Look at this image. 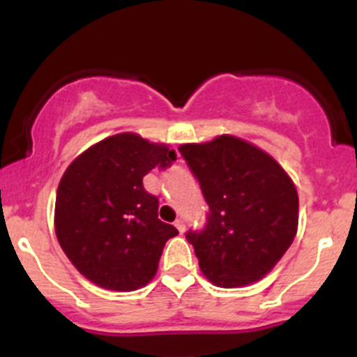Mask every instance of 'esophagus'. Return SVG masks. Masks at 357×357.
<instances>
[{"mask_svg": "<svg viewBox=\"0 0 357 357\" xmlns=\"http://www.w3.org/2000/svg\"><path fill=\"white\" fill-rule=\"evenodd\" d=\"M174 227L178 228L179 234H183V231H185V221H183V220H176L174 221Z\"/></svg>", "mask_w": 357, "mask_h": 357, "instance_id": "esophagus-1", "label": "esophagus"}]
</instances>
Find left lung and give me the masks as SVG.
<instances>
[{
  "instance_id": "obj_1",
  "label": "left lung",
  "mask_w": 357,
  "mask_h": 357,
  "mask_svg": "<svg viewBox=\"0 0 357 357\" xmlns=\"http://www.w3.org/2000/svg\"><path fill=\"white\" fill-rule=\"evenodd\" d=\"M179 151L199 179L209 218L186 234L202 274L220 288L265 278L298 230V193L288 172L255 144L223 134Z\"/></svg>"
}]
</instances>
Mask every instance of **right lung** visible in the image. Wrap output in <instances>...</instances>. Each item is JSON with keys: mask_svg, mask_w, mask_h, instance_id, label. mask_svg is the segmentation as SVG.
I'll list each match as a JSON object with an SVG mask.
<instances>
[{"mask_svg": "<svg viewBox=\"0 0 357 357\" xmlns=\"http://www.w3.org/2000/svg\"><path fill=\"white\" fill-rule=\"evenodd\" d=\"M176 160L164 143L120 132L86 148L62 174L55 235L76 271L96 286L134 291L155 278L162 249L178 235L158 220V199L143 178Z\"/></svg>", "mask_w": 357, "mask_h": 357, "instance_id": "right-lung-1", "label": "right lung"}]
</instances>
